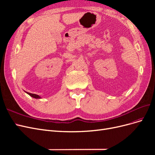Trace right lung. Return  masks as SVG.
Returning a JSON list of instances; mask_svg holds the SVG:
<instances>
[{"instance_id": "add662e5", "label": "right lung", "mask_w": 155, "mask_h": 155, "mask_svg": "<svg viewBox=\"0 0 155 155\" xmlns=\"http://www.w3.org/2000/svg\"><path fill=\"white\" fill-rule=\"evenodd\" d=\"M28 94H29L30 96H31L32 97H34L36 98V99H39V98H41V97L39 95H37V94H31V93H29V92H26Z\"/></svg>"}]
</instances>
